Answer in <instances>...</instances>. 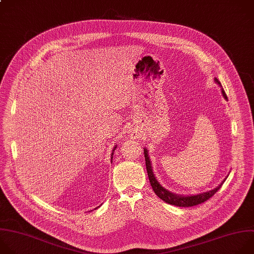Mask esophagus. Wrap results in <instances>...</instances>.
Returning <instances> with one entry per match:
<instances>
[{
	"mask_svg": "<svg viewBox=\"0 0 254 254\" xmlns=\"http://www.w3.org/2000/svg\"><path fill=\"white\" fill-rule=\"evenodd\" d=\"M130 136H131L132 138H138V136H139V132H138V130H136V129H132V130L130 131Z\"/></svg>",
	"mask_w": 254,
	"mask_h": 254,
	"instance_id": "1",
	"label": "esophagus"
}]
</instances>
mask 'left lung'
I'll return each instance as SVG.
<instances>
[{"label": "left lung", "mask_w": 254, "mask_h": 254, "mask_svg": "<svg viewBox=\"0 0 254 254\" xmlns=\"http://www.w3.org/2000/svg\"><path fill=\"white\" fill-rule=\"evenodd\" d=\"M214 82L216 84L219 85V87L221 88V93L222 96L225 100H227V96L220 84V82L214 78ZM144 156H145V161H146V169H147V173H148V177H149V181L150 184L153 188L155 194L162 199L163 201H165L166 203L171 204V205H175V206H179V207H191L194 205H198L202 202H205L207 199H209L211 196H213L222 186V184L224 183V181L226 180V178L228 177V175L221 181V183L216 186L215 188L208 190L206 192H202V193H198V194H192V195H180V194H176L173 193L169 190H167L165 187H163L159 181L157 180L154 172H153V168H152V163L149 157V153H148V149L146 147H144Z\"/></svg>", "instance_id": "obj_1"}]
</instances>
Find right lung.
Segmentation results:
<instances>
[{"label":"right lung","mask_w":254,"mask_h":254,"mask_svg":"<svg viewBox=\"0 0 254 254\" xmlns=\"http://www.w3.org/2000/svg\"><path fill=\"white\" fill-rule=\"evenodd\" d=\"M116 148H117V145H116V146L113 148V150H112V154H111V162H112V159H113V155H114V151L116 150ZM98 207H99V206H98ZM98 207H96L95 209H97Z\"/></svg>","instance_id":"right-lung-1"}]
</instances>
